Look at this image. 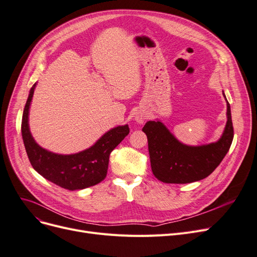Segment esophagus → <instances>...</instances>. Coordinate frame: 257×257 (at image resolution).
<instances>
[{
    "mask_svg": "<svg viewBox=\"0 0 257 257\" xmlns=\"http://www.w3.org/2000/svg\"><path fill=\"white\" fill-rule=\"evenodd\" d=\"M146 118H147V115L145 114L144 112H139V113H137V115H136V117H135L136 121L139 122V124H144L145 120H146Z\"/></svg>",
    "mask_w": 257,
    "mask_h": 257,
    "instance_id": "obj_1",
    "label": "esophagus"
}]
</instances>
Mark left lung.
<instances>
[{
	"label": "left lung",
	"mask_w": 257,
	"mask_h": 257,
	"mask_svg": "<svg viewBox=\"0 0 257 257\" xmlns=\"http://www.w3.org/2000/svg\"><path fill=\"white\" fill-rule=\"evenodd\" d=\"M222 94L226 98L224 91ZM143 131L148 139L152 172L167 184H188L206 178L226 156L234 136L228 101L227 124L217 142L200 146L185 145L159 119L147 121Z\"/></svg>",
	"instance_id": "obj_1"
}]
</instances>
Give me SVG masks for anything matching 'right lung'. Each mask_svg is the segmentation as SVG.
Instances as JSON below:
<instances>
[{
  "instance_id": "right-lung-1",
  "label": "right lung",
  "mask_w": 257,
  "mask_h": 257,
  "mask_svg": "<svg viewBox=\"0 0 257 257\" xmlns=\"http://www.w3.org/2000/svg\"><path fill=\"white\" fill-rule=\"evenodd\" d=\"M36 86L37 83L30 89L22 117V138L33 169L49 182L71 191L101 183L107 175L111 151L128 136V125L110 129L81 152L59 154L48 151L35 141L29 129V109Z\"/></svg>"
}]
</instances>
